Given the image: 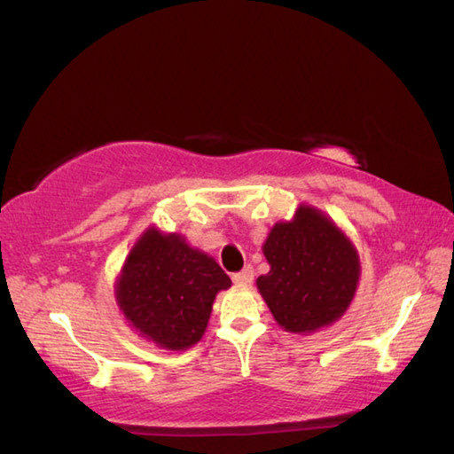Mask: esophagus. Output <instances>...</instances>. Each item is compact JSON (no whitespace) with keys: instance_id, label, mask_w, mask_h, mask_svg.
<instances>
[{"instance_id":"34e87169","label":"esophagus","mask_w":454,"mask_h":454,"mask_svg":"<svg viewBox=\"0 0 454 454\" xmlns=\"http://www.w3.org/2000/svg\"><path fill=\"white\" fill-rule=\"evenodd\" d=\"M253 276H254L253 266H245L243 270L233 274V282H235L237 286H248V284L253 282Z\"/></svg>"}]
</instances>
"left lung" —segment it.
I'll return each instance as SVG.
<instances>
[{
    "instance_id": "1",
    "label": "left lung",
    "mask_w": 454,
    "mask_h": 454,
    "mask_svg": "<svg viewBox=\"0 0 454 454\" xmlns=\"http://www.w3.org/2000/svg\"><path fill=\"white\" fill-rule=\"evenodd\" d=\"M270 270L258 292L278 325L313 333L335 323L355 298L360 262L348 237L319 209L300 206L276 223L262 245Z\"/></svg>"
}]
</instances>
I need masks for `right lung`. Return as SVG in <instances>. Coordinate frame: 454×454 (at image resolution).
Here are the masks:
<instances>
[{
  "mask_svg": "<svg viewBox=\"0 0 454 454\" xmlns=\"http://www.w3.org/2000/svg\"><path fill=\"white\" fill-rule=\"evenodd\" d=\"M231 278L182 235L149 227L117 278L115 298L129 325L166 350H186L206 333L217 292Z\"/></svg>",
  "mask_w": 454,
  "mask_h": 454,
  "instance_id": "right-lung-1",
  "label": "right lung"
}]
</instances>
